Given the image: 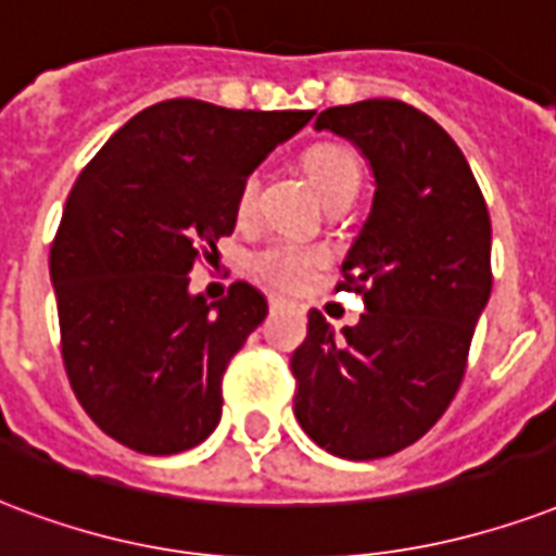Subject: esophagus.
Here are the masks:
<instances>
[{"instance_id": "34e87169", "label": "esophagus", "mask_w": 556, "mask_h": 556, "mask_svg": "<svg viewBox=\"0 0 556 556\" xmlns=\"http://www.w3.org/2000/svg\"><path fill=\"white\" fill-rule=\"evenodd\" d=\"M268 306H270V312H279V308L286 306V300H279V296H270Z\"/></svg>"}]
</instances>
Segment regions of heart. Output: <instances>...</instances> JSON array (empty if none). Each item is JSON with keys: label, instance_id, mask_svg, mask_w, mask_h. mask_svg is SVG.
Segmentation results:
<instances>
[{"label": "heart", "instance_id": "1", "mask_svg": "<svg viewBox=\"0 0 556 556\" xmlns=\"http://www.w3.org/2000/svg\"><path fill=\"white\" fill-rule=\"evenodd\" d=\"M303 165H306L308 180L315 184L324 201H332L334 194L358 189V180H362L358 156L346 146H332V142L315 146L303 156ZM256 192H260V177L250 172V175L241 177L239 194H236V212L241 218L253 210ZM324 262V250L294 244V241H274V244H265L250 256V270L265 286L279 288V291H296V288L306 286Z\"/></svg>", "mask_w": 556, "mask_h": 556}]
</instances>
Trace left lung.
<instances>
[{"label": "left lung", "mask_w": 556, "mask_h": 556, "mask_svg": "<svg viewBox=\"0 0 556 556\" xmlns=\"http://www.w3.org/2000/svg\"><path fill=\"white\" fill-rule=\"evenodd\" d=\"M315 127L362 148L376 194L334 288L367 312L344 334L308 312L294 414L326 452L376 460L422 438L464 381L493 288L490 212L455 139L405 101L329 108Z\"/></svg>", "instance_id": "left-lung-1"}]
</instances>
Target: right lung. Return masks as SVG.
<instances>
[{
	"mask_svg": "<svg viewBox=\"0 0 556 556\" xmlns=\"http://www.w3.org/2000/svg\"><path fill=\"white\" fill-rule=\"evenodd\" d=\"M312 110H227L168 99L84 165L52 268L61 355L80 408L142 455H177L222 419V379L268 303L248 282L206 303L189 270L236 227L241 177Z\"/></svg>",
	"mask_w": 556,
	"mask_h": 556,
	"instance_id": "add662e5",
	"label": "right lung"
}]
</instances>
